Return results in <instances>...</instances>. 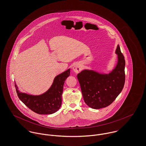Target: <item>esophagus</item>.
<instances>
[{"mask_svg":"<svg viewBox=\"0 0 146 146\" xmlns=\"http://www.w3.org/2000/svg\"><path fill=\"white\" fill-rule=\"evenodd\" d=\"M82 66H81V64H79V63L76 64V65H74L73 67V71H74L76 73H77V74L81 72V70H82Z\"/></svg>","mask_w":146,"mask_h":146,"instance_id":"34e87169","label":"esophagus"}]
</instances>
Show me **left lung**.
I'll return each mask as SVG.
<instances>
[{"instance_id":"obj_1","label":"left lung","mask_w":146,"mask_h":146,"mask_svg":"<svg viewBox=\"0 0 146 146\" xmlns=\"http://www.w3.org/2000/svg\"><path fill=\"white\" fill-rule=\"evenodd\" d=\"M115 53L117 62L109 74L84 69L77 75L83 100L92 109H99L110 105L124 87L125 62L119 45Z\"/></svg>"}]
</instances>
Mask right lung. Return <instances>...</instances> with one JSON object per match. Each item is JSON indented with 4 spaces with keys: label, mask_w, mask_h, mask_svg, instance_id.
Here are the masks:
<instances>
[{
    "label": "right lung",
    "mask_w": 146,
    "mask_h": 146,
    "mask_svg": "<svg viewBox=\"0 0 146 146\" xmlns=\"http://www.w3.org/2000/svg\"><path fill=\"white\" fill-rule=\"evenodd\" d=\"M70 69L59 74L54 80L52 85L45 93L39 95L21 92L15 83L18 98L33 112L38 114H51L56 112L62 105L63 86L70 75Z\"/></svg>",
    "instance_id": "add662e5"
}]
</instances>
